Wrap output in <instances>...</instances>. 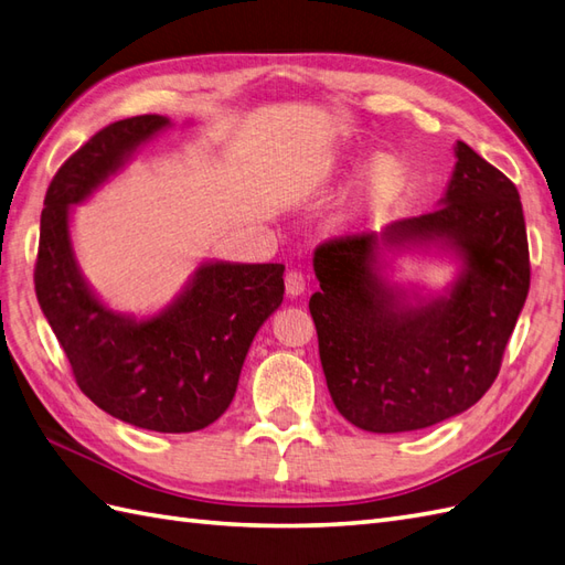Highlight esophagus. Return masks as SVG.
Wrapping results in <instances>:
<instances>
[{
	"mask_svg": "<svg viewBox=\"0 0 565 565\" xmlns=\"http://www.w3.org/2000/svg\"><path fill=\"white\" fill-rule=\"evenodd\" d=\"M284 281H286V294L291 298H296V296L306 291V277H302V274L296 271V269H288Z\"/></svg>",
	"mask_w": 565,
	"mask_h": 565,
	"instance_id": "1",
	"label": "esophagus"
}]
</instances>
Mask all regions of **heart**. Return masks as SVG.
<instances>
[{"label":"heart","instance_id":"b5f03b06","mask_svg":"<svg viewBox=\"0 0 565 565\" xmlns=\"http://www.w3.org/2000/svg\"><path fill=\"white\" fill-rule=\"evenodd\" d=\"M363 164V159H353L351 167L358 169ZM408 183V171L406 164L401 162L396 154H377L372 162L365 167L363 177L355 183V193L351 200V212L355 216H377L386 212L392 205H396L398 198L406 191Z\"/></svg>","mask_w":565,"mask_h":565}]
</instances>
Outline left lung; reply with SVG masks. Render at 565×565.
<instances>
[{
  "mask_svg": "<svg viewBox=\"0 0 565 565\" xmlns=\"http://www.w3.org/2000/svg\"><path fill=\"white\" fill-rule=\"evenodd\" d=\"M444 205L382 236L317 245L310 315L331 401L367 431H411L468 411L494 384L530 291V248L515 183L466 142ZM446 237L467 257L451 299L401 309L371 271L376 241Z\"/></svg>",
  "mask_w": 565,
  "mask_h": 565,
  "instance_id": "1",
  "label": "left lung"
}]
</instances>
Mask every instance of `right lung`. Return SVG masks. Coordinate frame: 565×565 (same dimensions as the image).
<instances>
[{
  "mask_svg": "<svg viewBox=\"0 0 565 565\" xmlns=\"http://www.w3.org/2000/svg\"><path fill=\"white\" fill-rule=\"evenodd\" d=\"M167 124L157 114L114 121L54 173L40 216L35 294L78 388L97 408L179 434L212 425L228 408L257 329L284 300V265H202L188 291L148 322L99 306L71 253L68 205Z\"/></svg>",
  "mask_w": 565,
  "mask_h": 565,
  "instance_id": "obj_1",
  "label": "right lung"
}]
</instances>
